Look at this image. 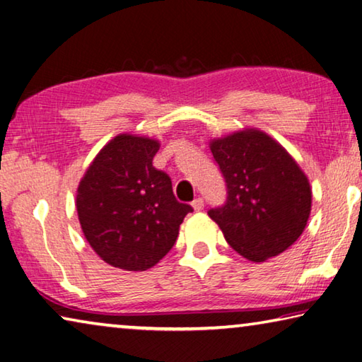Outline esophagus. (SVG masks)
<instances>
[{"label": "esophagus", "instance_id": "esophagus-1", "mask_svg": "<svg viewBox=\"0 0 362 362\" xmlns=\"http://www.w3.org/2000/svg\"><path fill=\"white\" fill-rule=\"evenodd\" d=\"M192 206H193V209L196 211V212H199V211H203L204 209V199L203 198H196L193 203H192Z\"/></svg>", "mask_w": 362, "mask_h": 362}]
</instances>
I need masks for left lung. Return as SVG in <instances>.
I'll list each match as a JSON object with an SVG mask.
<instances>
[{
    "mask_svg": "<svg viewBox=\"0 0 362 362\" xmlns=\"http://www.w3.org/2000/svg\"><path fill=\"white\" fill-rule=\"evenodd\" d=\"M212 156L226 185V201L209 217L226 243L250 262L291 247L311 211L308 179L292 156L265 132L247 129L212 140Z\"/></svg>",
    "mask_w": 362,
    "mask_h": 362,
    "instance_id": "1",
    "label": "left lung"
}]
</instances>
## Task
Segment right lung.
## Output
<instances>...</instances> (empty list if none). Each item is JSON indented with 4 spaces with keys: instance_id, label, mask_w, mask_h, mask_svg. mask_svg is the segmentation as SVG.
<instances>
[{
    "instance_id": "add662e5",
    "label": "right lung",
    "mask_w": 362,
    "mask_h": 362,
    "mask_svg": "<svg viewBox=\"0 0 362 362\" xmlns=\"http://www.w3.org/2000/svg\"><path fill=\"white\" fill-rule=\"evenodd\" d=\"M159 144L119 134L79 182L78 218L86 240L108 265L145 272L175 244L192 206L179 203L170 177L153 168Z\"/></svg>"
}]
</instances>
